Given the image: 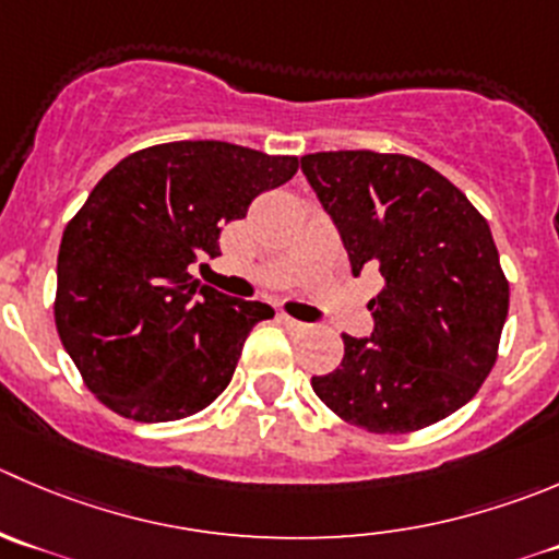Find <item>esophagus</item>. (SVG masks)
Masks as SVG:
<instances>
[{
  "label": "esophagus",
  "instance_id": "obj_1",
  "mask_svg": "<svg viewBox=\"0 0 559 559\" xmlns=\"http://www.w3.org/2000/svg\"><path fill=\"white\" fill-rule=\"evenodd\" d=\"M281 322H284L289 330H306L308 328L306 322H300V319H292L289 313H281Z\"/></svg>",
  "mask_w": 559,
  "mask_h": 559
}]
</instances>
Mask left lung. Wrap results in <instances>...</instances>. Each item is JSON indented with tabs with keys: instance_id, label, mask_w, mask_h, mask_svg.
<instances>
[{
	"instance_id": "left-lung-1",
	"label": "left lung",
	"mask_w": 559,
	"mask_h": 559,
	"mask_svg": "<svg viewBox=\"0 0 559 559\" xmlns=\"http://www.w3.org/2000/svg\"><path fill=\"white\" fill-rule=\"evenodd\" d=\"M352 275L377 270L373 333L341 335L344 360L311 388L373 435L426 429L462 409L495 368L508 281L484 215L451 180L409 155H302Z\"/></svg>"
}]
</instances>
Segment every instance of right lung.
Instances as JSON below:
<instances>
[{"label": "right lung", "mask_w": 559, "mask_h": 559, "mask_svg": "<svg viewBox=\"0 0 559 559\" xmlns=\"http://www.w3.org/2000/svg\"><path fill=\"white\" fill-rule=\"evenodd\" d=\"M297 158L226 142H171L119 160L64 226L53 319L86 388L117 415H197L231 382L242 344L273 317L191 275L221 257V226L295 177Z\"/></svg>", "instance_id": "obj_1"}]
</instances>
